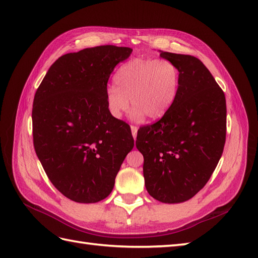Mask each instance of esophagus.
Masks as SVG:
<instances>
[{"mask_svg":"<svg viewBox=\"0 0 258 258\" xmlns=\"http://www.w3.org/2000/svg\"><path fill=\"white\" fill-rule=\"evenodd\" d=\"M138 126H134V125H131V131H132V135L134 140L136 139V135H138Z\"/></svg>","mask_w":258,"mask_h":258,"instance_id":"obj_1","label":"esophagus"}]
</instances>
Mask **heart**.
Here are the masks:
<instances>
[{"label":"heart","mask_w":258,"mask_h":258,"mask_svg":"<svg viewBox=\"0 0 258 258\" xmlns=\"http://www.w3.org/2000/svg\"><path fill=\"white\" fill-rule=\"evenodd\" d=\"M115 85L105 93L106 106L114 118H120L130 107L135 119H158L167 113L179 90V71L166 58L135 57L120 67L114 76Z\"/></svg>","instance_id":"1"}]
</instances>
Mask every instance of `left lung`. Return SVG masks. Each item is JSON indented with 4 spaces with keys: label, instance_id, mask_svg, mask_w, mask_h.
<instances>
[{
    "label": "left lung",
    "instance_id": "obj_1",
    "mask_svg": "<svg viewBox=\"0 0 258 258\" xmlns=\"http://www.w3.org/2000/svg\"><path fill=\"white\" fill-rule=\"evenodd\" d=\"M160 56L178 68V94L160 120L140 128L136 147L149 194L176 204L199 193L217 166L226 139V100L201 59L163 51Z\"/></svg>",
    "mask_w": 258,
    "mask_h": 258
}]
</instances>
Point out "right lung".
<instances>
[{
    "label": "right lung",
    "instance_id": "obj_1",
    "mask_svg": "<svg viewBox=\"0 0 258 258\" xmlns=\"http://www.w3.org/2000/svg\"><path fill=\"white\" fill-rule=\"evenodd\" d=\"M132 48L101 45L58 57L33 101V144L52 184L78 203H96L114 187L134 140L109 114L105 93L114 68Z\"/></svg>",
    "mask_w": 258,
    "mask_h": 258
}]
</instances>
